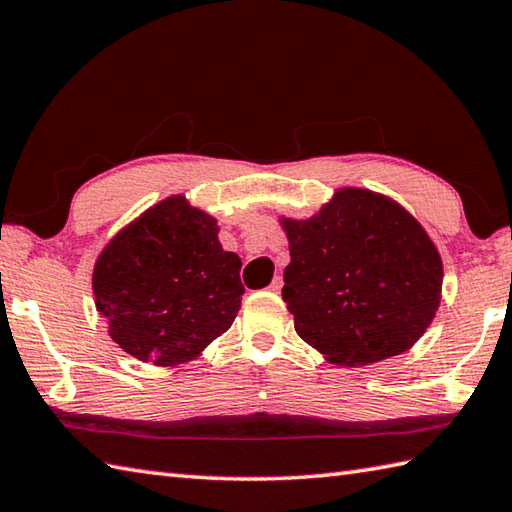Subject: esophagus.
<instances>
[{
  "label": "esophagus",
  "instance_id": "obj_1",
  "mask_svg": "<svg viewBox=\"0 0 512 512\" xmlns=\"http://www.w3.org/2000/svg\"><path fill=\"white\" fill-rule=\"evenodd\" d=\"M281 286H284V279H281V277H275L273 281H270V290H273V292H281Z\"/></svg>",
  "mask_w": 512,
  "mask_h": 512
}]
</instances>
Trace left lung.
Segmentation results:
<instances>
[{
    "mask_svg": "<svg viewBox=\"0 0 512 512\" xmlns=\"http://www.w3.org/2000/svg\"><path fill=\"white\" fill-rule=\"evenodd\" d=\"M281 290L303 341L336 365H369L416 343L440 306L442 262L413 217L383 195L343 189L306 222L284 220Z\"/></svg>",
    "mask_w": 512,
    "mask_h": 512,
    "instance_id": "obj_1",
    "label": "left lung"
}]
</instances>
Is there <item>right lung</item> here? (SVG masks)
Instances as JSON below:
<instances>
[{
  "mask_svg": "<svg viewBox=\"0 0 512 512\" xmlns=\"http://www.w3.org/2000/svg\"><path fill=\"white\" fill-rule=\"evenodd\" d=\"M239 268L213 217L176 195L105 246L92 279L96 310L138 361L187 363L235 321L244 295Z\"/></svg>",
  "mask_w": 512,
  "mask_h": 512,
  "instance_id": "obj_1",
  "label": "right lung"
}]
</instances>
